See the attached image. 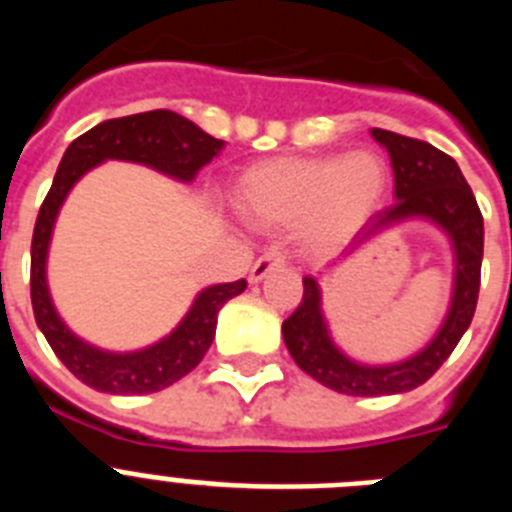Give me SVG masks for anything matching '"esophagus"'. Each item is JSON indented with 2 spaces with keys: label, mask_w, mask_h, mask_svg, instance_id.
I'll list each match as a JSON object with an SVG mask.
<instances>
[{
  "label": "esophagus",
  "mask_w": 512,
  "mask_h": 512,
  "mask_svg": "<svg viewBox=\"0 0 512 512\" xmlns=\"http://www.w3.org/2000/svg\"><path fill=\"white\" fill-rule=\"evenodd\" d=\"M279 266H284V253L279 251V248H269V251L261 253L259 259H256V264L251 266V282H261L269 271L279 269Z\"/></svg>",
  "instance_id": "34e87169"
}]
</instances>
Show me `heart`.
I'll return each instance as SVG.
<instances>
[{
  "label": "heart",
  "instance_id": "1",
  "mask_svg": "<svg viewBox=\"0 0 512 512\" xmlns=\"http://www.w3.org/2000/svg\"><path fill=\"white\" fill-rule=\"evenodd\" d=\"M384 187L387 166L372 151L274 158L241 176L235 207L251 225L297 223L302 241L330 246L364 223Z\"/></svg>",
  "mask_w": 512,
  "mask_h": 512
}]
</instances>
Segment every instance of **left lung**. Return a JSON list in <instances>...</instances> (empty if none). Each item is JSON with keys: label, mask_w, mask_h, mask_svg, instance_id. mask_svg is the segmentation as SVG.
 <instances>
[{"label": "left lung", "mask_w": 512, "mask_h": 512, "mask_svg": "<svg viewBox=\"0 0 512 512\" xmlns=\"http://www.w3.org/2000/svg\"><path fill=\"white\" fill-rule=\"evenodd\" d=\"M372 135L390 153L397 202L384 207L366 223V228L359 233V243L402 220L423 217L446 230L451 238L456 271L449 315L443 320L436 338L420 354L387 366L356 364L338 351L336 343L330 341L328 325L320 310L318 282L312 277L302 279V287H305L302 302L282 323V336L289 354L312 379H318L330 390L356 397L410 392L438 372V366L449 359L474 318L482 251H485L482 212L454 158L438 151L431 143L408 138V135L382 128H374Z\"/></svg>", "instance_id": "8db88e82"}]
</instances>
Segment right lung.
I'll use <instances>...</instances> for the list:
<instances>
[{"instance_id": "obj_1", "label": "right lung", "mask_w": 512, "mask_h": 512, "mask_svg": "<svg viewBox=\"0 0 512 512\" xmlns=\"http://www.w3.org/2000/svg\"><path fill=\"white\" fill-rule=\"evenodd\" d=\"M223 146V140L207 135L187 117L171 110H151L99 122L97 128L79 135L63 153L51 192L45 194L35 220L33 246H30V300H33L35 323L43 330L45 341L51 343L53 354L76 379L97 392L148 395L179 382L207 354L215 338L217 312L225 302L241 295L246 289V279L202 289L194 305L189 307L187 318L176 325L174 333L143 351L110 354L89 346L58 318L45 284V259L51 246L53 223L66 194L81 176L107 158L146 164L179 182H192L197 171L210 164Z\"/></svg>"}]
</instances>
